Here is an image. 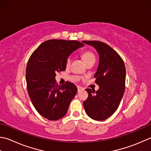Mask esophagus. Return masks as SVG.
<instances>
[{
    "instance_id": "1",
    "label": "esophagus",
    "mask_w": 151,
    "mask_h": 151,
    "mask_svg": "<svg viewBox=\"0 0 151 151\" xmlns=\"http://www.w3.org/2000/svg\"><path fill=\"white\" fill-rule=\"evenodd\" d=\"M77 89H78V91H80L83 90H84V88H82V87H81V86H77Z\"/></svg>"
}]
</instances>
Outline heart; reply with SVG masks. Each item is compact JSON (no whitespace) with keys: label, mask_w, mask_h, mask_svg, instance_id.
<instances>
[{"label":"heart","mask_w":151,"mask_h":151,"mask_svg":"<svg viewBox=\"0 0 151 151\" xmlns=\"http://www.w3.org/2000/svg\"><path fill=\"white\" fill-rule=\"evenodd\" d=\"M82 59H83L84 61L86 64L87 63L91 61H95L96 58L95 55H94L92 53L90 52H86L83 54H82ZM71 63V58L68 57L67 60H66V65L67 66H69V65Z\"/></svg>","instance_id":"obj_1"}]
</instances>
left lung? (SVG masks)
<instances>
[{
  "instance_id": "obj_1",
  "label": "left lung",
  "mask_w": 151,
  "mask_h": 151,
  "mask_svg": "<svg viewBox=\"0 0 151 151\" xmlns=\"http://www.w3.org/2000/svg\"><path fill=\"white\" fill-rule=\"evenodd\" d=\"M82 42L93 46L99 56V65L94 75L99 90H86L88 97L83 103L84 109L91 119L104 120L117 110L124 93L125 65L119 54L107 44L96 40Z\"/></svg>"
}]
</instances>
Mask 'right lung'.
Listing matches in <instances>:
<instances>
[{
    "label": "right lung",
    "instance_id": "obj_1",
    "mask_svg": "<svg viewBox=\"0 0 151 151\" xmlns=\"http://www.w3.org/2000/svg\"><path fill=\"white\" fill-rule=\"evenodd\" d=\"M84 45L76 40H48L29 58L26 67L27 91L35 109L46 119L63 117L76 94L77 88L71 82L58 85L55 73L65 70L67 58Z\"/></svg>",
    "mask_w": 151,
    "mask_h": 151
}]
</instances>
